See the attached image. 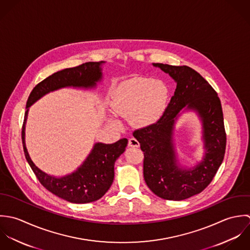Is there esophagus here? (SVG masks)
Returning a JSON list of instances; mask_svg holds the SVG:
<instances>
[{
  "label": "esophagus",
  "instance_id": "obj_1",
  "mask_svg": "<svg viewBox=\"0 0 250 250\" xmlns=\"http://www.w3.org/2000/svg\"><path fill=\"white\" fill-rule=\"evenodd\" d=\"M128 146L133 147V148H138L140 146V144L135 138H129L128 139Z\"/></svg>",
  "mask_w": 250,
  "mask_h": 250
}]
</instances>
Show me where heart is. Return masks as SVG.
<instances>
[{"instance_id": "b5f03b06", "label": "heart", "mask_w": 250, "mask_h": 250, "mask_svg": "<svg viewBox=\"0 0 250 250\" xmlns=\"http://www.w3.org/2000/svg\"><path fill=\"white\" fill-rule=\"evenodd\" d=\"M168 94V88L162 81L135 77L123 82L115 90L111 107L116 114L130 119L135 125L146 126L162 116ZM111 122L117 123L115 120Z\"/></svg>"}]
</instances>
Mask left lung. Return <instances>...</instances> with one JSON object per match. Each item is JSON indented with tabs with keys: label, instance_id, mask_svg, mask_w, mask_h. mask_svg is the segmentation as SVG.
Wrapping results in <instances>:
<instances>
[{
	"label": "left lung",
	"instance_id": "8db88e82",
	"mask_svg": "<svg viewBox=\"0 0 250 250\" xmlns=\"http://www.w3.org/2000/svg\"><path fill=\"white\" fill-rule=\"evenodd\" d=\"M152 65L169 74L177 88L162 117L155 124L133 132L144 151V179L160 198L188 199L209 185L223 161L226 134L221 103L212 87L191 67ZM186 111H194L201 124L204 152L192 167L179 163L173 141L175 124Z\"/></svg>",
	"mask_w": 250,
	"mask_h": 250
}]
</instances>
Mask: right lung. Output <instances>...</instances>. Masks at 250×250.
Wrapping results in <instances>:
<instances>
[{"mask_svg":"<svg viewBox=\"0 0 250 250\" xmlns=\"http://www.w3.org/2000/svg\"><path fill=\"white\" fill-rule=\"evenodd\" d=\"M101 62H89L81 65L64 68L53 73L39 83L31 92L26 104V112L22 128V142L26 159L41 184L56 196L75 204H85L100 199L110 188L114 180L116 160L125 150L127 139L124 138L113 144L98 142L72 173L62 177H55L41 170L32 160L25 141V129L30 107L45 95L63 88L80 90L96 89L103 79Z\"/></svg>","mask_w":250,"mask_h":250,"instance_id":"right-lung-1","label":"right lung"}]
</instances>
